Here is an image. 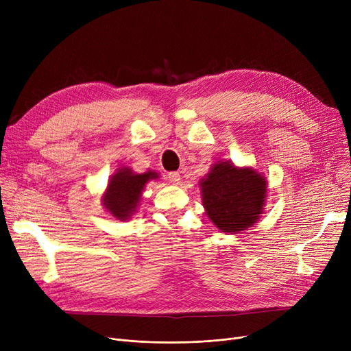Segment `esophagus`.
Returning a JSON list of instances; mask_svg holds the SVG:
<instances>
[{"label": "esophagus", "mask_w": 351, "mask_h": 351, "mask_svg": "<svg viewBox=\"0 0 351 351\" xmlns=\"http://www.w3.org/2000/svg\"><path fill=\"white\" fill-rule=\"evenodd\" d=\"M168 180L171 183H173V185H179V183H180V175L178 172H171V173H168Z\"/></svg>", "instance_id": "esophagus-1"}]
</instances>
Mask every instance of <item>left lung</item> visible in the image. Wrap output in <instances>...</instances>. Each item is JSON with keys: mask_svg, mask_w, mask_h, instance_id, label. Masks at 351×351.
<instances>
[{"mask_svg": "<svg viewBox=\"0 0 351 351\" xmlns=\"http://www.w3.org/2000/svg\"><path fill=\"white\" fill-rule=\"evenodd\" d=\"M199 186L206 216L220 232L247 230L263 213L267 180L252 166L239 168L232 160H217Z\"/></svg>", "mask_w": 351, "mask_h": 351, "instance_id": "left-lung-1", "label": "left lung"}]
</instances>
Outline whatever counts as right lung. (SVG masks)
<instances>
[{"instance_id": "right-lung-1", "label": "right lung", "mask_w": 351, "mask_h": 351, "mask_svg": "<svg viewBox=\"0 0 351 351\" xmlns=\"http://www.w3.org/2000/svg\"><path fill=\"white\" fill-rule=\"evenodd\" d=\"M159 173L147 171L136 173L131 166H121L114 175H110L108 186L101 197L106 212L117 220L132 219L136 212L146 183L158 179Z\"/></svg>"}]
</instances>
